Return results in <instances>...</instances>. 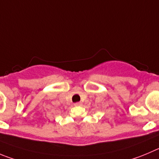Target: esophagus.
<instances>
[{"instance_id": "34e87169", "label": "esophagus", "mask_w": 159, "mask_h": 159, "mask_svg": "<svg viewBox=\"0 0 159 159\" xmlns=\"http://www.w3.org/2000/svg\"><path fill=\"white\" fill-rule=\"evenodd\" d=\"M82 105V103L81 102H77V103H75V106L78 107V106H81Z\"/></svg>"}]
</instances>
